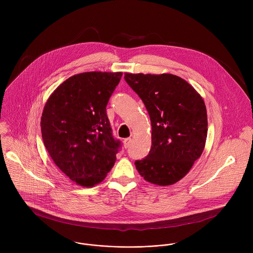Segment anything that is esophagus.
I'll return each instance as SVG.
<instances>
[{
	"label": "esophagus",
	"instance_id": "esophagus-1",
	"mask_svg": "<svg viewBox=\"0 0 253 253\" xmlns=\"http://www.w3.org/2000/svg\"><path fill=\"white\" fill-rule=\"evenodd\" d=\"M130 143H131V139H130V138H126V139L124 140V146H125L126 149L129 147Z\"/></svg>",
	"mask_w": 253,
	"mask_h": 253
}]
</instances>
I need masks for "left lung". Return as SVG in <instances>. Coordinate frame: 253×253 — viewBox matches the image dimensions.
<instances>
[{"mask_svg": "<svg viewBox=\"0 0 253 253\" xmlns=\"http://www.w3.org/2000/svg\"><path fill=\"white\" fill-rule=\"evenodd\" d=\"M144 103L152 125L149 154L134 165L145 180L167 186L182 179L205 148L208 115L191 84L171 74H125Z\"/></svg>", "mask_w": 253, "mask_h": 253, "instance_id": "8db88e82", "label": "left lung"}]
</instances>
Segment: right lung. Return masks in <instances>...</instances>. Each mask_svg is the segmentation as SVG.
<instances>
[{"mask_svg":"<svg viewBox=\"0 0 253 253\" xmlns=\"http://www.w3.org/2000/svg\"><path fill=\"white\" fill-rule=\"evenodd\" d=\"M122 76L121 72L72 76L53 91L42 111V137L49 156L63 173L84 187L106 177L122 148L106 113Z\"/></svg>","mask_w":253,"mask_h":253,"instance_id":"right-lung-1","label":"right lung"}]
</instances>
